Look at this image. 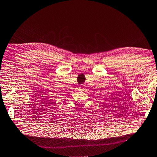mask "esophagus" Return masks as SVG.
Returning a JSON list of instances; mask_svg holds the SVG:
<instances>
[{
  "mask_svg": "<svg viewBox=\"0 0 157 157\" xmlns=\"http://www.w3.org/2000/svg\"><path fill=\"white\" fill-rule=\"evenodd\" d=\"M83 89H84V88H83V86H80L79 87V90L83 91Z\"/></svg>",
  "mask_w": 157,
  "mask_h": 157,
  "instance_id": "1",
  "label": "esophagus"
}]
</instances>
